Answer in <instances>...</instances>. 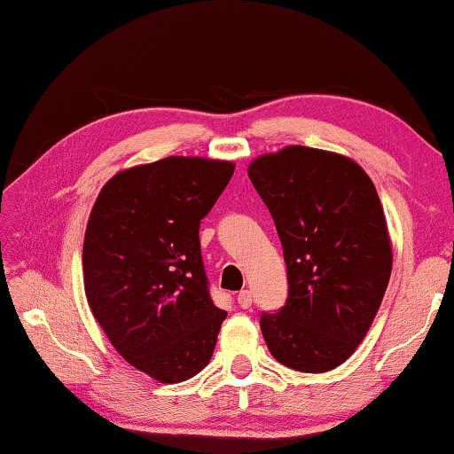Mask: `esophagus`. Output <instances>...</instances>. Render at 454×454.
Returning a JSON list of instances; mask_svg holds the SVG:
<instances>
[{
	"label": "esophagus",
	"instance_id": "obj_1",
	"mask_svg": "<svg viewBox=\"0 0 454 454\" xmlns=\"http://www.w3.org/2000/svg\"><path fill=\"white\" fill-rule=\"evenodd\" d=\"M238 303L241 308H250L252 306V291H247V289H244V291H239L238 294Z\"/></svg>",
	"mask_w": 454,
	"mask_h": 454
}]
</instances>
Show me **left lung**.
Segmentation results:
<instances>
[{"label":"left lung","mask_w":454,"mask_h":454,"mask_svg":"<svg viewBox=\"0 0 454 454\" xmlns=\"http://www.w3.org/2000/svg\"><path fill=\"white\" fill-rule=\"evenodd\" d=\"M270 210L289 297L260 328L278 364L325 374L368 334L393 270V244L368 173L345 154L285 146L247 165Z\"/></svg>","instance_id":"1"}]
</instances>
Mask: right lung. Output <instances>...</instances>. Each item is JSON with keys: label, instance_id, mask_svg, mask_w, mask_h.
Masks as SVG:
<instances>
[{"label": "right lung", "instance_id": "obj_1", "mask_svg": "<svg viewBox=\"0 0 454 454\" xmlns=\"http://www.w3.org/2000/svg\"><path fill=\"white\" fill-rule=\"evenodd\" d=\"M233 171V160L207 157L134 165L103 185L90 210V312L115 351L157 382L188 380L213 357L227 312L208 295L198 229Z\"/></svg>", "mask_w": 454, "mask_h": 454}]
</instances>
